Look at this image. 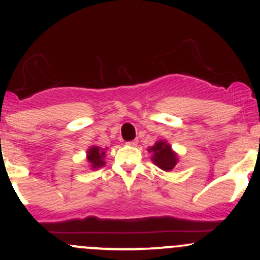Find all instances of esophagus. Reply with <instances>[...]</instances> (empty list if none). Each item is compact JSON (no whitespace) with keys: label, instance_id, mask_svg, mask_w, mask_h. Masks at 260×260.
Wrapping results in <instances>:
<instances>
[{"label":"esophagus","instance_id":"esophagus-1","mask_svg":"<svg viewBox=\"0 0 260 260\" xmlns=\"http://www.w3.org/2000/svg\"><path fill=\"white\" fill-rule=\"evenodd\" d=\"M137 142H138L137 140H133V141H129V142H127V143H128V145H131V146H136V145H137Z\"/></svg>","mask_w":260,"mask_h":260}]
</instances>
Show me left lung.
<instances>
[{"label":"left lung","mask_w":260,"mask_h":260,"mask_svg":"<svg viewBox=\"0 0 260 260\" xmlns=\"http://www.w3.org/2000/svg\"><path fill=\"white\" fill-rule=\"evenodd\" d=\"M150 152L153 153L152 161L155 165L165 171L173 170L174 166L178 162L176 155L171 151V147L165 141H158L155 146L150 148Z\"/></svg>","instance_id":"8db88e82"}]
</instances>
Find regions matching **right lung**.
I'll return each instance as SVG.
<instances>
[{"mask_svg": "<svg viewBox=\"0 0 260 260\" xmlns=\"http://www.w3.org/2000/svg\"><path fill=\"white\" fill-rule=\"evenodd\" d=\"M104 156H105L104 150L96 147V146H95V147H91L89 151H87V161H89L92 169H98L100 168V166L104 165L105 164Z\"/></svg>", "mask_w": 260, "mask_h": 260, "instance_id": "1", "label": "right lung"}]
</instances>
